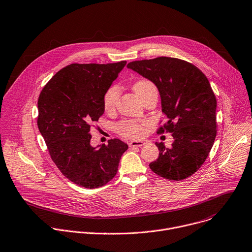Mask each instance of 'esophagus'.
Segmentation results:
<instances>
[{
  "label": "esophagus",
  "instance_id": "esophagus-1",
  "mask_svg": "<svg viewBox=\"0 0 252 252\" xmlns=\"http://www.w3.org/2000/svg\"><path fill=\"white\" fill-rule=\"evenodd\" d=\"M145 142L144 141H141V140H132L128 143L129 147H136V146H142L144 145Z\"/></svg>",
  "mask_w": 252,
  "mask_h": 252
}]
</instances>
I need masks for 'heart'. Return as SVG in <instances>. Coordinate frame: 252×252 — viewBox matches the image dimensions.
Returning a JSON list of instances; mask_svg holds the SVG:
<instances>
[{
    "mask_svg": "<svg viewBox=\"0 0 252 252\" xmlns=\"http://www.w3.org/2000/svg\"><path fill=\"white\" fill-rule=\"evenodd\" d=\"M133 91L137 97L143 101L152 93H157V89L154 84L149 80L137 81L132 86ZM120 97V88L116 85L111 86L107 89L103 97V106L106 113H113L116 109L118 100ZM116 128L121 134L131 137L139 138L142 137L146 130V123L135 120H124L117 124Z\"/></svg>",
    "mask_w": 252,
    "mask_h": 252,
    "instance_id": "heart-1",
    "label": "heart"
}]
</instances>
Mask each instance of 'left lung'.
<instances>
[{"label":"left lung","instance_id":"obj_1","mask_svg":"<svg viewBox=\"0 0 252 252\" xmlns=\"http://www.w3.org/2000/svg\"><path fill=\"white\" fill-rule=\"evenodd\" d=\"M127 68L155 84L168 120L157 133L166 130L174 138L170 148L155 143L159 156L150 169L168 180L190 177L207 159L217 135V100L208 78L195 65L172 57L132 61Z\"/></svg>","mask_w":252,"mask_h":252}]
</instances>
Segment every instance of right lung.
<instances>
[{
	"label": "right lung",
	"instance_id": "right-lung-1",
	"mask_svg": "<svg viewBox=\"0 0 252 252\" xmlns=\"http://www.w3.org/2000/svg\"><path fill=\"white\" fill-rule=\"evenodd\" d=\"M126 61L70 64L58 71L40 92L37 126L60 172L87 189L106 185L118 172L124 141L93 147L91 125L104 114L103 97Z\"/></svg>",
	"mask_w": 252,
	"mask_h": 252
}]
</instances>
